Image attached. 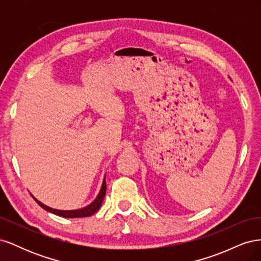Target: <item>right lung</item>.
Instances as JSON below:
<instances>
[{"instance_id": "right-lung-1", "label": "right lung", "mask_w": 261, "mask_h": 261, "mask_svg": "<svg viewBox=\"0 0 261 261\" xmlns=\"http://www.w3.org/2000/svg\"><path fill=\"white\" fill-rule=\"evenodd\" d=\"M106 192H107V183H106V176H105L103 181H102L101 189H100L98 196L96 197V199H94L90 204H88V206H86L82 209H76V210L53 209V208L45 206V204H43L41 201H39L38 199H36L34 196L33 197H34V199L38 202L39 206L42 207L46 211L54 213V215L63 217V218H84V217H90V216L93 215V213H96L99 210V208L101 207V204H102V201H103L105 196H106Z\"/></svg>"}]
</instances>
